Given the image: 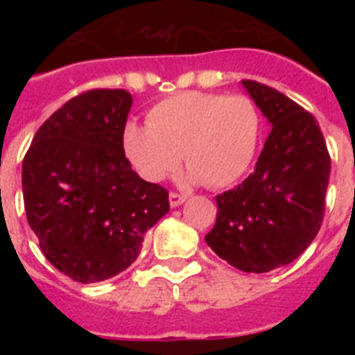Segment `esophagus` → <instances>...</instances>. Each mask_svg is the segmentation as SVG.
Segmentation results:
<instances>
[{"mask_svg":"<svg viewBox=\"0 0 355 355\" xmlns=\"http://www.w3.org/2000/svg\"><path fill=\"white\" fill-rule=\"evenodd\" d=\"M187 200V196H183V193H175L172 192L171 196H168V202H171V208H178V206H181Z\"/></svg>","mask_w":355,"mask_h":355,"instance_id":"obj_1","label":"esophagus"}]
</instances>
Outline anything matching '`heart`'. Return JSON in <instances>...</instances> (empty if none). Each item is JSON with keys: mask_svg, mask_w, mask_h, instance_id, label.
<instances>
[{"mask_svg": "<svg viewBox=\"0 0 355 355\" xmlns=\"http://www.w3.org/2000/svg\"><path fill=\"white\" fill-rule=\"evenodd\" d=\"M259 137L261 114L250 97L181 92L153 106L147 124L128 121L122 150L149 183L165 180L183 156L190 183L225 188L247 174Z\"/></svg>", "mask_w": 355, "mask_h": 355, "instance_id": "heart-1", "label": "heart"}]
</instances>
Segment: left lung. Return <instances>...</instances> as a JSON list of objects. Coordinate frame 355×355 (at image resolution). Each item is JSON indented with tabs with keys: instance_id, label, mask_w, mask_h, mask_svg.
Listing matches in <instances>:
<instances>
[{
	"instance_id": "8db88e82",
	"label": "left lung",
	"mask_w": 355,
	"mask_h": 355,
	"mask_svg": "<svg viewBox=\"0 0 355 355\" xmlns=\"http://www.w3.org/2000/svg\"><path fill=\"white\" fill-rule=\"evenodd\" d=\"M241 85L272 131L252 174L216 196V222L205 240L238 270L263 274L290 265L315 240L331 158L311 114L258 81Z\"/></svg>"
}]
</instances>
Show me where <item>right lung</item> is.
I'll return each mask as SVG.
<instances>
[{"label":"right lung","mask_w":355,"mask_h":355,"mask_svg":"<svg viewBox=\"0 0 355 355\" xmlns=\"http://www.w3.org/2000/svg\"><path fill=\"white\" fill-rule=\"evenodd\" d=\"M133 97L89 90L44 122L23 162V197L44 256L90 284L139 258L144 234L168 213V192L147 183L122 150Z\"/></svg>","instance_id":"add662e5"}]
</instances>
